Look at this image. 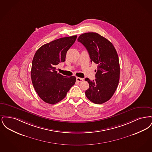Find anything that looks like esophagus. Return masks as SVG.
<instances>
[{
    "instance_id": "34e87169",
    "label": "esophagus",
    "mask_w": 152,
    "mask_h": 152,
    "mask_svg": "<svg viewBox=\"0 0 152 152\" xmlns=\"http://www.w3.org/2000/svg\"><path fill=\"white\" fill-rule=\"evenodd\" d=\"M76 81H78V82H82L83 81H84V79L77 77H76Z\"/></svg>"
}]
</instances>
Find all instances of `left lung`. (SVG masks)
<instances>
[{
    "label": "left lung",
    "mask_w": 152,
    "mask_h": 152,
    "mask_svg": "<svg viewBox=\"0 0 152 152\" xmlns=\"http://www.w3.org/2000/svg\"><path fill=\"white\" fill-rule=\"evenodd\" d=\"M77 40L86 48L91 62L97 64L96 79H86L89 85L86 95L94 103H104L115 94L119 83L120 64L117 51L108 39L96 32L81 34Z\"/></svg>",
    "instance_id": "left-lung-1"
}]
</instances>
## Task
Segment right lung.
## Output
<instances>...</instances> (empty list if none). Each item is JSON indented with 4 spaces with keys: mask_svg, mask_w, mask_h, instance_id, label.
Masks as SVG:
<instances>
[{
    "mask_svg": "<svg viewBox=\"0 0 152 152\" xmlns=\"http://www.w3.org/2000/svg\"><path fill=\"white\" fill-rule=\"evenodd\" d=\"M76 35L65 37L44 44L32 60L31 76L36 93L44 102L55 104L62 100L75 84V76L66 77L56 71V65L65 61L68 50Z\"/></svg>",
    "mask_w": 152,
    "mask_h": 152,
    "instance_id": "right-lung-1",
    "label": "right lung"
}]
</instances>
